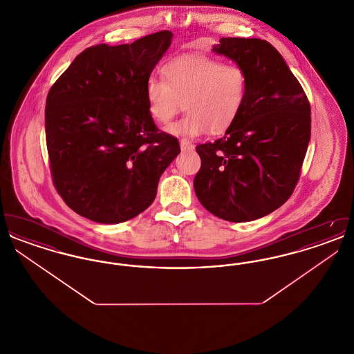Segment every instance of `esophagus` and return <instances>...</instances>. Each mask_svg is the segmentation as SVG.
<instances>
[{
    "label": "esophagus",
    "instance_id": "esophagus-1",
    "mask_svg": "<svg viewBox=\"0 0 354 354\" xmlns=\"http://www.w3.org/2000/svg\"><path fill=\"white\" fill-rule=\"evenodd\" d=\"M180 149H182V151H185V150H194L195 146H194L191 142L182 139V140H180Z\"/></svg>",
    "mask_w": 354,
    "mask_h": 354
}]
</instances>
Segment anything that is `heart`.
Segmentation results:
<instances>
[{
    "label": "heart",
    "instance_id": "heart-1",
    "mask_svg": "<svg viewBox=\"0 0 354 354\" xmlns=\"http://www.w3.org/2000/svg\"><path fill=\"white\" fill-rule=\"evenodd\" d=\"M164 81L150 78L146 101L152 119L169 123L183 107L187 115L167 127L175 136H198L208 130L230 129L247 98L248 75L237 64H224L208 55H182L162 68Z\"/></svg>",
    "mask_w": 354,
    "mask_h": 354
}]
</instances>
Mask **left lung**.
<instances>
[{
  "instance_id": "1",
  "label": "left lung",
  "mask_w": 354,
  "mask_h": 354,
  "mask_svg": "<svg viewBox=\"0 0 354 354\" xmlns=\"http://www.w3.org/2000/svg\"><path fill=\"white\" fill-rule=\"evenodd\" d=\"M212 50L244 68L248 91L225 135L196 146L202 166L194 188L215 216L251 221L281 207L297 185L310 139V104L270 42L221 38Z\"/></svg>"
}]
</instances>
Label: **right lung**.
Wrapping results in <instances>:
<instances>
[{
    "label": "right lung",
    "mask_w": 354,
    "mask_h": 354,
    "mask_svg": "<svg viewBox=\"0 0 354 354\" xmlns=\"http://www.w3.org/2000/svg\"><path fill=\"white\" fill-rule=\"evenodd\" d=\"M171 39L162 30L87 48L51 86V178L78 215L102 224L133 219L151 205L160 175L180 152L178 139L155 126L146 101V84Z\"/></svg>",
    "instance_id": "obj_1"
}]
</instances>
